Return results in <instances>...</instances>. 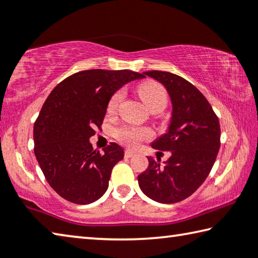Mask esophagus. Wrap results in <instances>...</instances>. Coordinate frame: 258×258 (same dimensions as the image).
<instances>
[{
  "label": "esophagus",
  "instance_id": "34e87169",
  "mask_svg": "<svg viewBox=\"0 0 258 258\" xmlns=\"http://www.w3.org/2000/svg\"><path fill=\"white\" fill-rule=\"evenodd\" d=\"M134 156H135V152L131 151V150H126L125 151V157H126V158H132V157H134Z\"/></svg>",
  "mask_w": 258,
  "mask_h": 258
}]
</instances>
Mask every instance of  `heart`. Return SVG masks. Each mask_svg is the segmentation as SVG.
Masks as SVG:
<instances>
[{"instance_id":"obj_1","label":"heart","mask_w":258,"mask_h":258,"mask_svg":"<svg viewBox=\"0 0 258 258\" xmlns=\"http://www.w3.org/2000/svg\"><path fill=\"white\" fill-rule=\"evenodd\" d=\"M140 98L145 102L146 106L151 111L159 112L164 110L166 104H167V92L163 86L158 83L148 82L145 84L140 85L138 89ZM124 98V91L119 90L112 95L108 103V112L113 113L118 109L119 103ZM117 137L120 141H123L130 147H137L142 140L149 139L151 137V132L148 128L137 127V126H124V127L117 131Z\"/></svg>"}]
</instances>
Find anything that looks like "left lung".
I'll return each mask as SVG.
<instances>
[{
    "label": "left lung",
    "mask_w": 258,
    "mask_h": 258,
    "mask_svg": "<svg viewBox=\"0 0 258 258\" xmlns=\"http://www.w3.org/2000/svg\"><path fill=\"white\" fill-rule=\"evenodd\" d=\"M167 91L172 103L168 127L151 147L171 151L160 164L148 157L149 166L138 176L140 189L160 204H175L190 197L206 180L220 150L218 118L196 87L167 72H146Z\"/></svg>",
    "instance_id": "obj_1"
}]
</instances>
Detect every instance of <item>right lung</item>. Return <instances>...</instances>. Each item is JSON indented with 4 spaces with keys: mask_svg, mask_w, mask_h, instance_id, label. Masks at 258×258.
<instances>
[{
    "mask_svg": "<svg viewBox=\"0 0 258 258\" xmlns=\"http://www.w3.org/2000/svg\"><path fill=\"white\" fill-rule=\"evenodd\" d=\"M142 78L143 74L126 69H91L67 77L47 97L34 124V152L60 197L87 205L107 191L112 167L124 158V149L112 142L100 154L90 138L102 124L112 95Z\"/></svg>",
    "mask_w": 258,
    "mask_h": 258,
    "instance_id": "obj_1",
    "label": "right lung"
}]
</instances>
